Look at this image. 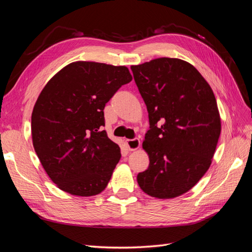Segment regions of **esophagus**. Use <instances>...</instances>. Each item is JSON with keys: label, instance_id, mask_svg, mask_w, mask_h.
I'll use <instances>...</instances> for the list:
<instances>
[{"label": "esophagus", "instance_id": "esophagus-1", "mask_svg": "<svg viewBox=\"0 0 252 252\" xmlns=\"http://www.w3.org/2000/svg\"><path fill=\"white\" fill-rule=\"evenodd\" d=\"M127 149L130 151H136L140 148V140L138 138L135 139H127L126 140Z\"/></svg>", "mask_w": 252, "mask_h": 252}]
</instances>
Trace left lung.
<instances>
[{
    "label": "left lung",
    "mask_w": 252,
    "mask_h": 252,
    "mask_svg": "<svg viewBox=\"0 0 252 252\" xmlns=\"http://www.w3.org/2000/svg\"><path fill=\"white\" fill-rule=\"evenodd\" d=\"M131 69L150 121L142 142L150 163L137 183L152 197L181 196L211 166L221 128L217 99L187 61L164 57Z\"/></svg>",
    "instance_id": "8db88e82"
}]
</instances>
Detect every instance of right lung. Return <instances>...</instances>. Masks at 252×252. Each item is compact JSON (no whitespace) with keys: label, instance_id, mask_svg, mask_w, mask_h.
<instances>
[{"label":"right lung","instance_id":"right-lung-1","mask_svg":"<svg viewBox=\"0 0 252 252\" xmlns=\"http://www.w3.org/2000/svg\"><path fill=\"white\" fill-rule=\"evenodd\" d=\"M126 66L76 61L44 86L32 114V145L59 189L94 196L109 184L121 154L103 130L105 103L132 81Z\"/></svg>","mask_w":252,"mask_h":252}]
</instances>
